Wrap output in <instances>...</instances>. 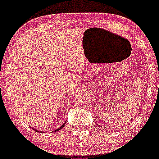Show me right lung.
<instances>
[{
  "instance_id": "right-lung-1",
  "label": "right lung",
  "mask_w": 159,
  "mask_h": 159,
  "mask_svg": "<svg viewBox=\"0 0 159 159\" xmlns=\"http://www.w3.org/2000/svg\"><path fill=\"white\" fill-rule=\"evenodd\" d=\"M65 124H66V122L64 123V124H63V125H62V126H61V127H60V128H58V129H56V130H55V131H59V130H61V129H62V128H63V126H64V125H65ZM38 131V132H39V131Z\"/></svg>"
}]
</instances>
